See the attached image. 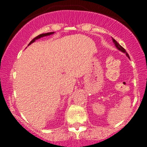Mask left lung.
I'll return each mask as SVG.
<instances>
[{"instance_id":"left-lung-1","label":"left lung","mask_w":147,"mask_h":147,"mask_svg":"<svg viewBox=\"0 0 147 147\" xmlns=\"http://www.w3.org/2000/svg\"><path fill=\"white\" fill-rule=\"evenodd\" d=\"M112 39H113V43L115 44V47H116V48H117L118 50L121 51V52H123V53H124V54H126V55H127V57L129 58V55H128V54H127V51H126L125 49H124V48L122 47L121 45H119V43H118L117 41H115V40H114L113 38H112Z\"/></svg>"}]
</instances>
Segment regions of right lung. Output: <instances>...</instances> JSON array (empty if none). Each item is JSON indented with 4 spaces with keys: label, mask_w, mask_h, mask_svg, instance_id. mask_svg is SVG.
Listing matches in <instances>:
<instances>
[{
    "label": "right lung",
    "mask_w": 147,
    "mask_h": 147,
    "mask_svg": "<svg viewBox=\"0 0 147 147\" xmlns=\"http://www.w3.org/2000/svg\"><path fill=\"white\" fill-rule=\"evenodd\" d=\"M54 34V32H49V33H45V34H40V35H38V36H37V37H35V38H34L33 40H32V41H31V42H29V44H28V46L29 45H31V44L32 43H33L34 42H35V40H38V39H40V38H41V37H46V36H49V35H51V34Z\"/></svg>",
    "instance_id": "obj_1"
}]
</instances>
